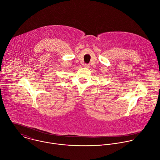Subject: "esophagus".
Listing matches in <instances>:
<instances>
[{"label": "esophagus", "instance_id": "34e87169", "mask_svg": "<svg viewBox=\"0 0 160 160\" xmlns=\"http://www.w3.org/2000/svg\"><path fill=\"white\" fill-rule=\"evenodd\" d=\"M83 67H85V68H89L90 65H89V64H84V65H83Z\"/></svg>", "mask_w": 160, "mask_h": 160}]
</instances>
